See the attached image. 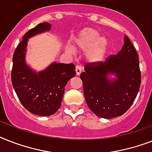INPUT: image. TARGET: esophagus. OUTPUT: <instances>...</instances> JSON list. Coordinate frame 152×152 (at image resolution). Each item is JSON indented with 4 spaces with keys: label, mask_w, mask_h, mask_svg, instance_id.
I'll use <instances>...</instances> for the list:
<instances>
[{
    "label": "esophagus",
    "mask_w": 152,
    "mask_h": 152,
    "mask_svg": "<svg viewBox=\"0 0 152 152\" xmlns=\"http://www.w3.org/2000/svg\"><path fill=\"white\" fill-rule=\"evenodd\" d=\"M82 72V67L80 65H76V72L77 76H80V73Z\"/></svg>",
    "instance_id": "obj_1"
}]
</instances>
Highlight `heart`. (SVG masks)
<instances>
[{"label": "heart", "mask_w": 152, "mask_h": 152, "mask_svg": "<svg viewBox=\"0 0 152 152\" xmlns=\"http://www.w3.org/2000/svg\"><path fill=\"white\" fill-rule=\"evenodd\" d=\"M73 48L77 50H86V58L90 62H98L104 58L108 48V40L100 37L99 32L93 28L81 29L72 40ZM70 53H73L72 48H69Z\"/></svg>", "instance_id": "heart-1"}]
</instances>
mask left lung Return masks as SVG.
<instances>
[{"mask_svg":"<svg viewBox=\"0 0 152 152\" xmlns=\"http://www.w3.org/2000/svg\"><path fill=\"white\" fill-rule=\"evenodd\" d=\"M139 58L130 40L125 36L123 48L104 62L87 63L80 74L87 105L97 116L112 119L130 108L140 87ZM108 75H115L112 80Z\"/></svg>","mask_w":152,"mask_h":152,"instance_id":"1","label":"left lung"}]
</instances>
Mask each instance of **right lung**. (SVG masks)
Instances as JSON below:
<instances>
[{
    "mask_svg": "<svg viewBox=\"0 0 152 152\" xmlns=\"http://www.w3.org/2000/svg\"><path fill=\"white\" fill-rule=\"evenodd\" d=\"M50 23H43L29 29L15 50L12 61V83L18 99L33 114L49 116L61 107L65 87L76 76L74 64H50L46 69L36 72L25 61L28 39L50 29Z\"/></svg>",
    "mask_w": 152,
    "mask_h": 152,
    "instance_id": "right-lung-1",
    "label": "right lung"
}]
</instances>
